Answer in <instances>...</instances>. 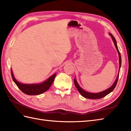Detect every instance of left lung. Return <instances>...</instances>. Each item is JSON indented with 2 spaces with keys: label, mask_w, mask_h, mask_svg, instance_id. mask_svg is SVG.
<instances>
[{
  "label": "left lung",
  "mask_w": 131,
  "mask_h": 131,
  "mask_svg": "<svg viewBox=\"0 0 131 131\" xmlns=\"http://www.w3.org/2000/svg\"><path fill=\"white\" fill-rule=\"evenodd\" d=\"M110 36H111L112 38L113 41L114 42V46H115L116 49L117 50V52L118 53V56H119V72H118V74L117 75V77L116 79L115 82H114L113 84L111 86L110 88H109L107 90H105L103 92H100V93H90V92H87L85 91L84 90H83L82 88H81L80 86L79 85L78 83H77L76 81V79L75 78L74 79V85L76 87L77 89V90L78 91V92H79V93H80L83 97H84V98H88V99H91V100H96V99H100L103 98L104 97L106 96V95H108L109 93H110L111 92H112L114 88L116 87V86L117 85V82H118V77H119V71H120V68H121V54L119 51L118 50V47H117V42H116V39L114 38V37L113 36V35L110 33Z\"/></svg>",
  "instance_id": "left-lung-1"
}]
</instances>
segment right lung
<instances>
[{"label":"right lung","mask_w":131,"mask_h":131,"mask_svg":"<svg viewBox=\"0 0 131 131\" xmlns=\"http://www.w3.org/2000/svg\"><path fill=\"white\" fill-rule=\"evenodd\" d=\"M12 79L19 90L24 93L28 95H38L40 94L49 90L51 85L54 80L56 73L47 79L46 81L39 84H23L18 82L14 78L12 70L11 69Z\"/></svg>","instance_id":"1"}]
</instances>
